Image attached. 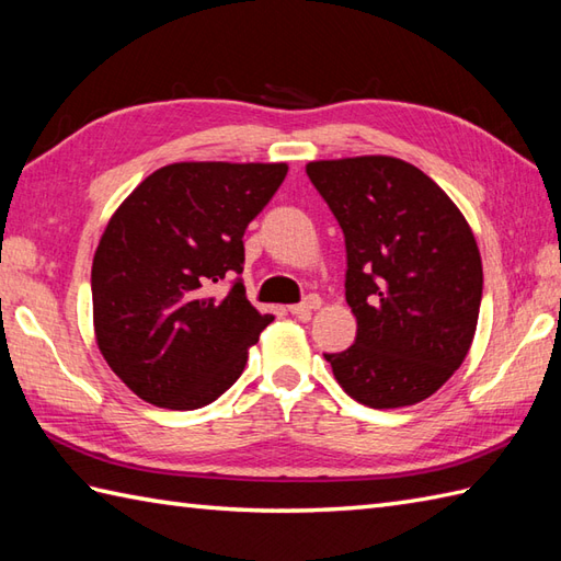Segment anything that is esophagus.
<instances>
[{"label":"esophagus","mask_w":561,"mask_h":561,"mask_svg":"<svg viewBox=\"0 0 561 561\" xmlns=\"http://www.w3.org/2000/svg\"><path fill=\"white\" fill-rule=\"evenodd\" d=\"M316 308H320V296L311 294V296H306L301 304L289 306V313L296 316V318H308V316H311V311H316Z\"/></svg>","instance_id":"esophagus-1"}]
</instances>
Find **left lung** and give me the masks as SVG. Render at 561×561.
Instances as JSON below:
<instances>
[{"mask_svg": "<svg viewBox=\"0 0 561 561\" xmlns=\"http://www.w3.org/2000/svg\"><path fill=\"white\" fill-rule=\"evenodd\" d=\"M344 233V296L356 340L325 354L356 402H422L462 364L478 328L482 260L460 209L432 178L392 157L306 165Z\"/></svg>", "mask_w": 561, "mask_h": 561, "instance_id": "1", "label": "left lung"}]
</instances>
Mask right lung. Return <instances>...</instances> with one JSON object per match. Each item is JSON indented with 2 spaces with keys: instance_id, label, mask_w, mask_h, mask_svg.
I'll return each instance as SVG.
<instances>
[{
  "instance_id": "1",
  "label": "right lung",
  "mask_w": 561,
  "mask_h": 561,
  "mask_svg": "<svg viewBox=\"0 0 561 561\" xmlns=\"http://www.w3.org/2000/svg\"><path fill=\"white\" fill-rule=\"evenodd\" d=\"M287 163H171L145 178L105 226L91 267L103 359L157 408L197 410L243 374L272 323L241 279L248 224ZM229 278L232 289H210Z\"/></svg>"
}]
</instances>
